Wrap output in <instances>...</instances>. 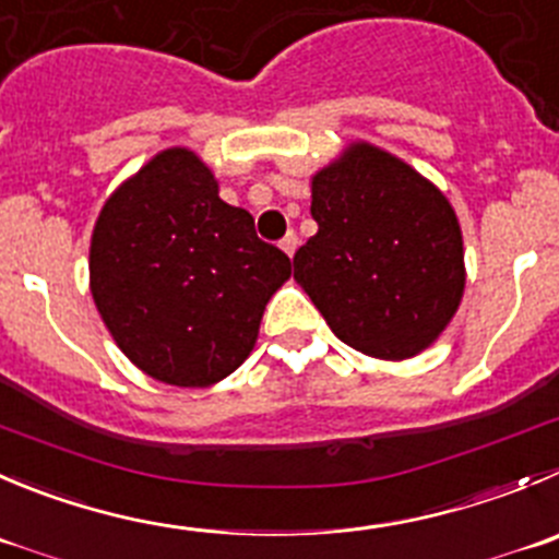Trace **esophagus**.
<instances>
[{
	"label": "esophagus",
	"mask_w": 559,
	"mask_h": 559,
	"mask_svg": "<svg viewBox=\"0 0 559 559\" xmlns=\"http://www.w3.org/2000/svg\"><path fill=\"white\" fill-rule=\"evenodd\" d=\"M296 247H299V236H296V233H288V236H285L283 241H280V249H283V252L288 254V258H294Z\"/></svg>",
	"instance_id": "esophagus-1"
}]
</instances>
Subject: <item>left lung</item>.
<instances>
[{
  "mask_svg": "<svg viewBox=\"0 0 559 559\" xmlns=\"http://www.w3.org/2000/svg\"><path fill=\"white\" fill-rule=\"evenodd\" d=\"M318 233L294 280L334 334L376 359H412L464 299L459 216L439 186L370 142H350L310 178Z\"/></svg>",
  "mask_w": 559,
  "mask_h": 559,
  "instance_id": "obj_1",
  "label": "left lung"
}]
</instances>
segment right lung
<instances>
[{
	"instance_id": "1",
	"label": "right lung",
	"mask_w": 559,
	"mask_h": 559,
	"mask_svg": "<svg viewBox=\"0 0 559 559\" xmlns=\"http://www.w3.org/2000/svg\"><path fill=\"white\" fill-rule=\"evenodd\" d=\"M288 276V254L260 241L189 147L156 153L117 186L90 238L100 321L142 373L173 386L227 379Z\"/></svg>"
}]
</instances>
